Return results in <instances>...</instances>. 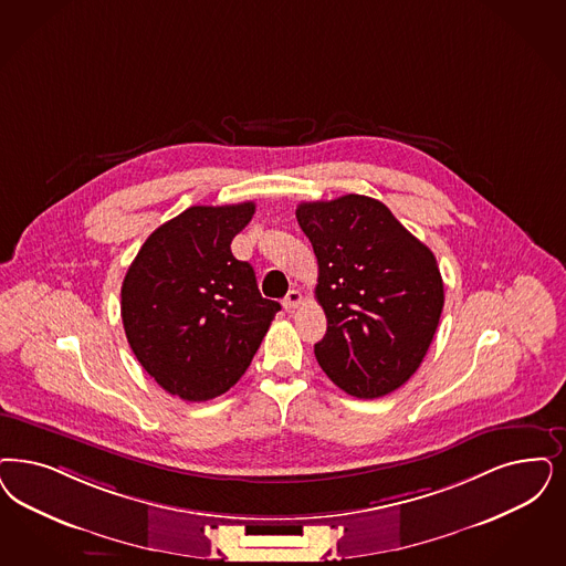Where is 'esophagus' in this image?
<instances>
[{
  "instance_id": "esophagus-1",
  "label": "esophagus",
  "mask_w": 566,
  "mask_h": 566,
  "mask_svg": "<svg viewBox=\"0 0 566 566\" xmlns=\"http://www.w3.org/2000/svg\"><path fill=\"white\" fill-rule=\"evenodd\" d=\"M301 303H303V294H301V291H291V293L286 294V298H284L282 305H284L286 312H293Z\"/></svg>"
}]
</instances>
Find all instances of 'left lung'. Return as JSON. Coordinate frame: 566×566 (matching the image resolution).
Segmentation results:
<instances>
[{
    "label": "left lung",
    "instance_id": "left-lung-1",
    "mask_svg": "<svg viewBox=\"0 0 566 566\" xmlns=\"http://www.w3.org/2000/svg\"><path fill=\"white\" fill-rule=\"evenodd\" d=\"M296 221L317 256L315 296L328 319L315 345L319 368L357 399L399 389L443 312L434 254L370 196L301 202Z\"/></svg>",
    "mask_w": 566,
    "mask_h": 566
}]
</instances>
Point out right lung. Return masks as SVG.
Instances as JSON below:
<instances>
[{"instance_id": "1", "label": "right lung", "mask_w": 566, "mask_h": 566, "mask_svg": "<svg viewBox=\"0 0 566 566\" xmlns=\"http://www.w3.org/2000/svg\"><path fill=\"white\" fill-rule=\"evenodd\" d=\"M254 202L190 207L156 228L125 273L120 317L137 361L184 401L234 387L253 361L280 303L263 298L232 240Z\"/></svg>"}]
</instances>
